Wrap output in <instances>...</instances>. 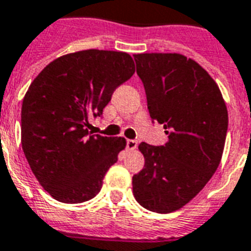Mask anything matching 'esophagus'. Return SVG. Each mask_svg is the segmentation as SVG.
<instances>
[{"label":"esophagus","mask_w":251,"mask_h":251,"mask_svg":"<svg viewBox=\"0 0 251 251\" xmlns=\"http://www.w3.org/2000/svg\"><path fill=\"white\" fill-rule=\"evenodd\" d=\"M126 147H127V150H135L138 147V142L133 141V139H127L126 141Z\"/></svg>","instance_id":"1"}]
</instances>
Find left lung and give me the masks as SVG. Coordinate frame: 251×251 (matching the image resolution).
Masks as SVG:
<instances>
[{
	"label": "left lung",
	"instance_id": "1",
	"mask_svg": "<svg viewBox=\"0 0 251 251\" xmlns=\"http://www.w3.org/2000/svg\"><path fill=\"white\" fill-rule=\"evenodd\" d=\"M153 121L168 142L138 149L145 168L133 176L137 202L157 214L182 208L210 181L222 160L228 110L211 75L179 53L134 54Z\"/></svg>",
	"mask_w": 251,
	"mask_h": 251
}]
</instances>
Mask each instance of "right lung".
Here are the masks:
<instances>
[{"instance_id": "add662e5", "label": "right lung", "mask_w": 251, "mask_h": 251, "mask_svg": "<svg viewBox=\"0 0 251 251\" xmlns=\"http://www.w3.org/2000/svg\"><path fill=\"white\" fill-rule=\"evenodd\" d=\"M134 72L127 53L87 49L52 61L28 87L22 149L37 181L58 202L94 198L126 147L125 138L92 135L87 127Z\"/></svg>"}]
</instances>
